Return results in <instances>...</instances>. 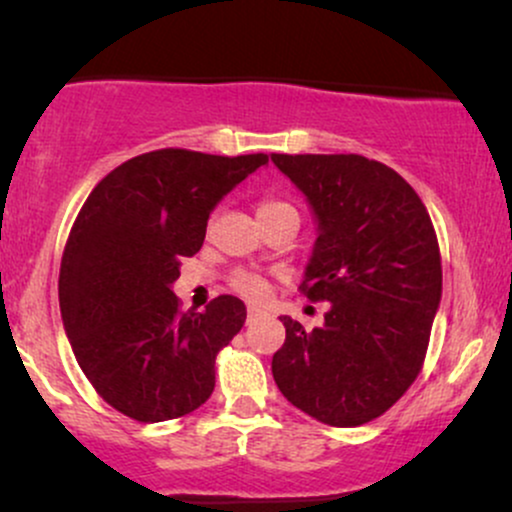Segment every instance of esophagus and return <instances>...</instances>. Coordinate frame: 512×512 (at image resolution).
I'll return each mask as SVG.
<instances>
[{
    "label": "esophagus",
    "instance_id": "1",
    "mask_svg": "<svg viewBox=\"0 0 512 512\" xmlns=\"http://www.w3.org/2000/svg\"><path fill=\"white\" fill-rule=\"evenodd\" d=\"M262 317V310H257V308H250L248 310V317H245V320H248V325H252V322H257Z\"/></svg>",
    "mask_w": 512,
    "mask_h": 512
}]
</instances>
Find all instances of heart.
Masks as SVG:
<instances>
[{"label": "heart", "instance_id": "obj_1", "mask_svg": "<svg viewBox=\"0 0 512 512\" xmlns=\"http://www.w3.org/2000/svg\"><path fill=\"white\" fill-rule=\"evenodd\" d=\"M279 207H289V204H281V202H264L260 211H269V209H279ZM257 211V214H260ZM233 289H236L240 296L250 298V301H262L267 298L269 293V284L267 279H262L260 274H250V272H238L233 276Z\"/></svg>", "mask_w": 512, "mask_h": 512}]
</instances>
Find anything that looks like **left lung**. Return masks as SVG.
<instances>
[{"label": "left lung", "mask_w": 512, "mask_h": 512, "mask_svg": "<svg viewBox=\"0 0 512 512\" xmlns=\"http://www.w3.org/2000/svg\"><path fill=\"white\" fill-rule=\"evenodd\" d=\"M272 163L315 221L301 289L330 303L313 332L281 315L286 342L272 358L274 383L322 424H368L424 363L443 289L431 216L402 175L366 156L272 154Z\"/></svg>", "instance_id": "left-lung-1"}]
</instances>
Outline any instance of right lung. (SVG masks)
I'll return each mask as SVG.
<instances>
[{
    "mask_svg": "<svg viewBox=\"0 0 512 512\" xmlns=\"http://www.w3.org/2000/svg\"><path fill=\"white\" fill-rule=\"evenodd\" d=\"M267 163L151 151L105 175L76 216L60 269L64 332L98 395L129 419H178L214 392L216 354L248 310L219 296L204 313H182L173 284L216 204Z\"/></svg>",
    "mask_w": 512,
    "mask_h": 512,
    "instance_id": "obj_1",
    "label": "right lung"
}]
</instances>
